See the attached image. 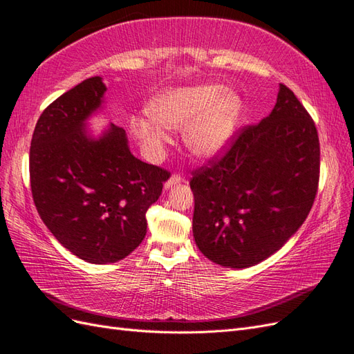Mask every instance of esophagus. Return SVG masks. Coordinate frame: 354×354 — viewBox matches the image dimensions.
<instances>
[{"label":"esophagus","instance_id":"34e87169","mask_svg":"<svg viewBox=\"0 0 354 354\" xmlns=\"http://www.w3.org/2000/svg\"><path fill=\"white\" fill-rule=\"evenodd\" d=\"M182 177H180L178 174H172L168 180H167V182H165V185H163V187H165V189H169V187H172V186H176V185H178L180 182H182Z\"/></svg>","mask_w":354,"mask_h":354}]
</instances>
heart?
<instances>
[{"label":"heart","mask_w":354,"mask_h":354,"mask_svg":"<svg viewBox=\"0 0 354 354\" xmlns=\"http://www.w3.org/2000/svg\"><path fill=\"white\" fill-rule=\"evenodd\" d=\"M242 111V100L222 85H187L154 97L150 114L131 118V129L153 158L169 141L170 129H183L187 150L196 158L212 159L227 147Z\"/></svg>","instance_id":"obj_1"}]
</instances>
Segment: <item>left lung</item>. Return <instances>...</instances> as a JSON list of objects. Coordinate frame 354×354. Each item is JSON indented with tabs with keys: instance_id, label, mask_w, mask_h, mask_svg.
<instances>
[{
	"instance_id": "8db88e82",
	"label": "left lung",
	"mask_w": 354,
	"mask_h": 354,
	"mask_svg": "<svg viewBox=\"0 0 354 354\" xmlns=\"http://www.w3.org/2000/svg\"><path fill=\"white\" fill-rule=\"evenodd\" d=\"M318 176L315 124L295 93L279 84L270 114L242 129L225 156L194 172L196 246L231 269L261 263L305 222Z\"/></svg>"
}]
</instances>
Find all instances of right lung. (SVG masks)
Here are the masks:
<instances>
[{
  "instance_id": "add662e5",
  "label": "right lung",
  "mask_w": 354,
  "mask_h": 354,
  "mask_svg": "<svg viewBox=\"0 0 354 354\" xmlns=\"http://www.w3.org/2000/svg\"><path fill=\"white\" fill-rule=\"evenodd\" d=\"M106 85L93 76L41 112L30 149L36 209L54 237L81 260H123L147 232L149 207L169 172L135 158L123 127L91 135L88 120L105 103Z\"/></svg>"
}]
</instances>
